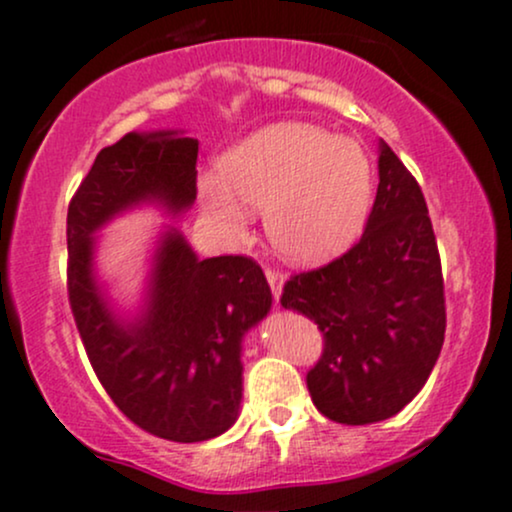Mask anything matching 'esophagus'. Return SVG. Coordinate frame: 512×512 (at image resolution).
Returning <instances> with one entry per match:
<instances>
[{"label":"esophagus","mask_w":512,"mask_h":512,"mask_svg":"<svg viewBox=\"0 0 512 512\" xmlns=\"http://www.w3.org/2000/svg\"><path fill=\"white\" fill-rule=\"evenodd\" d=\"M264 276H267L269 286H272V293H274V301H279L281 296V284H284V274L279 272V269H272V267H264Z\"/></svg>","instance_id":"1"}]
</instances>
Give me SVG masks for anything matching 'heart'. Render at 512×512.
<instances>
[{"instance_id":"heart-1","label":"heart","mask_w":512,"mask_h":512,"mask_svg":"<svg viewBox=\"0 0 512 512\" xmlns=\"http://www.w3.org/2000/svg\"><path fill=\"white\" fill-rule=\"evenodd\" d=\"M219 182L199 187L204 211L226 236L248 228L264 209V233L293 262H317L344 248L366 216L370 163L354 139L303 122L250 134L221 156ZM239 202L236 203L235 199Z\"/></svg>"}]
</instances>
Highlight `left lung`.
Wrapping results in <instances>:
<instances>
[{"mask_svg":"<svg viewBox=\"0 0 512 512\" xmlns=\"http://www.w3.org/2000/svg\"><path fill=\"white\" fill-rule=\"evenodd\" d=\"M378 168L363 236L337 260L291 274L279 298L322 332L305 383L317 411L349 426L407 407L445 339L443 269L424 192L387 144Z\"/></svg>","mask_w":512,"mask_h":512,"instance_id":"1","label":"left lung"}]
</instances>
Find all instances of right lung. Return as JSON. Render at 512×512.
<instances>
[{
    "instance_id": "right-lung-1",
    "label": "right lung",
    "mask_w": 512,
    "mask_h": 512,
    "mask_svg": "<svg viewBox=\"0 0 512 512\" xmlns=\"http://www.w3.org/2000/svg\"><path fill=\"white\" fill-rule=\"evenodd\" d=\"M197 151V139L175 132H129L101 149L67 211V293L88 361L134 426L175 443L209 440L236 421L240 339L267 315L272 291L252 257L197 260L173 228L156 255L149 313L122 327L93 281L91 236L144 199L190 207Z\"/></svg>"
}]
</instances>
